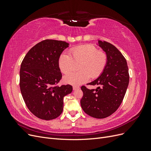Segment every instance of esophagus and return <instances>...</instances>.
Here are the masks:
<instances>
[{
    "label": "esophagus",
    "mask_w": 151,
    "mask_h": 151,
    "mask_svg": "<svg viewBox=\"0 0 151 151\" xmlns=\"http://www.w3.org/2000/svg\"><path fill=\"white\" fill-rule=\"evenodd\" d=\"M79 89V87H78V86H73V90H77V89Z\"/></svg>",
    "instance_id": "obj_1"
}]
</instances>
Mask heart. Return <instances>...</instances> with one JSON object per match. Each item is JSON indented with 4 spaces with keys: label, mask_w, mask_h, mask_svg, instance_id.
<instances>
[{
    "label": "heart",
    "mask_w": 151,
    "mask_h": 151,
    "mask_svg": "<svg viewBox=\"0 0 151 151\" xmlns=\"http://www.w3.org/2000/svg\"><path fill=\"white\" fill-rule=\"evenodd\" d=\"M78 72H72L64 77L66 83L79 86L86 83L91 76L98 77L104 70L106 63V56L101 51H98L92 45H84L70 49L68 54L62 53L59 57L58 64L60 71L68 74L73 69L74 62H79Z\"/></svg>",
    "instance_id": "heart-1"
}]
</instances>
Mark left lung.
<instances>
[{
	"label": "left lung",
	"mask_w": 151,
	"mask_h": 151,
	"mask_svg": "<svg viewBox=\"0 0 151 151\" xmlns=\"http://www.w3.org/2000/svg\"><path fill=\"white\" fill-rule=\"evenodd\" d=\"M98 45L106 55V63L98 79L89 83L96 89L81 87V105L84 111L96 118H104L115 113L121 104L129 83L126 59L114 45L98 40Z\"/></svg>",
	"instance_id": "1"
}]
</instances>
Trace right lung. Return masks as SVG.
<instances>
[{
	"label": "right lung",
	"instance_id": "add662e5",
	"mask_svg": "<svg viewBox=\"0 0 151 151\" xmlns=\"http://www.w3.org/2000/svg\"><path fill=\"white\" fill-rule=\"evenodd\" d=\"M69 44L45 40L31 48L22 60L19 86L26 105L35 116L50 120L61 115L63 97L72 91V86L57 84L62 79L58 60Z\"/></svg>",
	"mask_w": 151,
	"mask_h": 151
}]
</instances>
